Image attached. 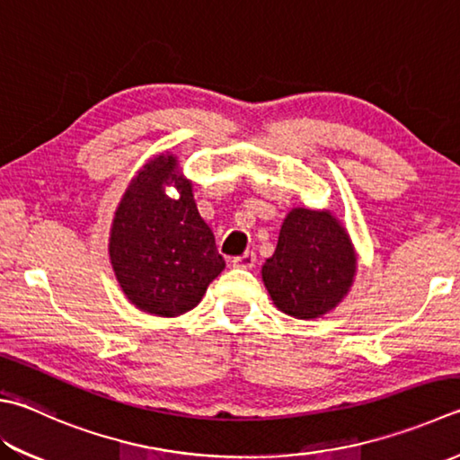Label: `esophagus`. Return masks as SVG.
<instances>
[{"label": "esophagus", "mask_w": 460, "mask_h": 460, "mask_svg": "<svg viewBox=\"0 0 460 460\" xmlns=\"http://www.w3.org/2000/svg\"><path fill=\"white\" fill-rule=\"evenodd\" d=\"M254 264H256L254 252H246V254L236 256L232 260V266H236V268H254Z\"/></svg>", "instance_id": "34e87169"}]
</instances>
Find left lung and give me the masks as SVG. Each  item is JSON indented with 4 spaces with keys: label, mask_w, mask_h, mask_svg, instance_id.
<instances>
[{
    "label": "left lung",
    "mask_w": 460,
    "mask_h": 460,
    "mask_svg": "<svg viewBox=\"0 0 460 460\" xmlns=\"http://www.w3.org/2000/svg\"><path fill=\"white\" fill-rule=\"evenodd\" d=\"M357 276V250L331 210L292 208L279 244L262 266V282L284 314L314 320L334 310Z\"/></svg>",
    "instance_id": "8db88e82"
}]
</instances>
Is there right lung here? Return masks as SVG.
I'll return each mask as SVG.
<instances>
[{
  "mask_svg": "<svg viewBox=\"0 0 460 460\" xmlns=\"http://www.w3.org/2000/svg\"><path fill=\"white\" fill-rule=\"evenodd\" d=\"M170 185L179 190L176 199L165 194ZM108 252L126 298L164 318L198 306L226 266L174 154L154 155L129 181L111 220Z\"/></svg>",
  "mask_w": 460,
  "mask_h": 460,
  "instance_id": "right-lung-1",
  "label": "right lung"
}]
</instances>
